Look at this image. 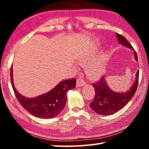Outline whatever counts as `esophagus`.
<instances>
[{
	"label": "esophagus",
	"instance_id": "1",
	"mask_svg": "<svg viewBox=\"0 0 149 149\" xmlns=\"http://www.w3.org/2000/svg\"><path fill=\"white\" fill-rule=\"evenodd\" d=\"M85 84V82L84 81L82 77H79L77 79V87H81L84 86Z\"/></svg>",
	"mask_w": 149,
	"mask_h": 149
}]
</instances>
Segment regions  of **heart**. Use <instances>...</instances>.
<instances>
[{
	"instance_id": "1",
	"label": "heart",
	"mask_w": 149,
	"mask_h": 149,
	"mask_svg": "<svg viewBox=\"0 0 149 149\" xmlns=\"http://www.w3.org/2000/svg\"><path fill=\"white\" fill-rule=\"evenodd\" d=\"M95 51L85 52L78 58V61L80 64L83 65H87V73L90 76L97 77L100 76L104 72V65L101 60H96L91 62L93 57L94 56Z\"/></svg>"
}]
</instances>
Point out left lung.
Instances as JSON below:
<instances>
[{
  "instance_id": "1",
  "label": "left lung",
  "mask_w": 149,
  "mask_h": 149,
  "mask_svg": "<svg viewBox=\"0 0 149 149\" xmlns=\"http://www.w3.org/2000/svg\"><path fill=\"white\" fill-rule=\"evenodd\" d=\"M116 37L121 45L129 47L134 51L135 58L136 61L138 60L137 52L133 49V47L130 45L123 35L116 33ZM139 71L136 73V81L132 85L131 89L125 93H116L112 91L107 86L104 77H102L99 81L93 84L95 88V95L93 101L91 102L90 107L100 115H110L118 112V110L125 107L127 103L132 99L136 93L139 84Z\"/></svg>"
}]
</instances>
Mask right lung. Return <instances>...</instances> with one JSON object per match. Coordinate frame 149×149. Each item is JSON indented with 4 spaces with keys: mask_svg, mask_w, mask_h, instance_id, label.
<instances>
[{
    "mask_svg": "<svg viewBox=\"0 0 149 149\" xmlns=\"http://www.w3.org/2000/svg\"><path fill=\"white\" fill-rule=\"evenodd\" d=\"M10 79L12 88L19 104L34 116L41 118H52L63 110L66 102V93L76 86L75 78L62 81L54 89L33 99H28L19 94L15 89L12 78V67L10 70Z\"/></svg>",
    "mask_w": 149,
    "mask_h": 149,
    "instance_id": "obj_1",
    "label": "right lung"
}]
</instances>
